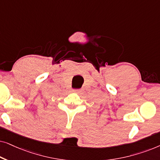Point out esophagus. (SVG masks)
Returning <instances> with one entry per match:
<instances>
[{
    "mask_svg": "<svg viewBox=\"0 0 160 160\" xmlns=\"http://www.w3.org/2000/svg\"><path fill=\"white\" fill-rule=\"evenodd\" d=\"M73 92H74V93H78V92H80V90H79V89H73Z\"/></svg>",
    "mask_w": 160,
    "mask_h": 160,
    "instance_id": "1",
    "label": "esophagus"
}]
</instances>
